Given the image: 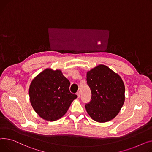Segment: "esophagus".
<instances>
[{"instance_id": "esophagus-1", "label": "esophagus", "mask_w": 152, "mask_h": 152, "mask_svg": "<svg viewBox=\"0 0 152 152\" xmlns=\"http://www.w3.org/2000/svg\"><path fill=\"white\" fill-rule=\"evenodd\" d=\"M77 96H78V98H79V97H80V93L79 91H78V92L77 93Z\"/></svg>"}]
</instances>
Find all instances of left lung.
I'll return each mask as SVG.
<instances>
[{
    "mask_svg": "<svg viewBox=\"0 0 152 152\" xmlns=\"http://www.w3.org/2000/svg\"><path fill=\"white\" fill-rule=\"evenodd\" d=\"M86 82L91 91V101L85 104L89 115L100 123L115 118L124 102L125 88L121 77L99 65L87 72Z\"/></svg>",
    "mask_w": 152,
    "mask_h": 152,
    "instance_id": "1",
    "label": "left lung"
}]
</instances>
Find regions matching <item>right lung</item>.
Masks as SVG:
<instances>
[{
    "instance_id": "add662e5",
    "label": "right lung",
    "mask_w": 152,
    "mask_h": 152,
    "mask_svg": "<svg viewBox=\"0 0 152 152\" xmlns=\"http://www.w3.org/2000/svg\"><path fill=\"white\" fill-rule=\"evenodd\" d=\"M70 82L61 70H44L31 82L30 101L42 118L53 121L63 116L77 96L70 93Z\"/></svg>"
}]
</instances>
